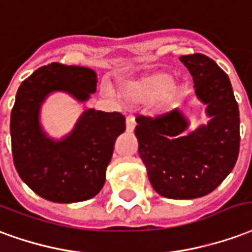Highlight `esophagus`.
I'll return each instance as SVG.
<instances>
[{"label": "esophagus", "instance_id": "obj_1", "mask_svg": "<svg viewBox=\"0 0 252 252\" xmlns=\"http://www.w3.org/2000/svg\"><path fill=\"white\" fill-rule=\"evenodd\" d=\"M134 128H135V119L131 115H128L127 118H126V130L131 133Z\"/></svg>", "mask_w": 252, "mask_h": 252}]
</instances>
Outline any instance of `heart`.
Instances as JSON below:
<instances>
[{
  "instance_id": "1",
  "label": "heart",
  "mask_w": 252,
  "mask_h": 252,
  "mask_svg": "<svg viewBox=\"0 0 252 252\" xmlns=\"http://www.w3.org/2000/svg\"><path fill=\"white\" fill-rule=\"evenodd\" d=\"M185 87V80L172 78L168 71H158L125 80L121 94L127 102L134 104L156 100V108L165 111L174 103L179 95L184 93Z\"/></svg>"
}]
</instances>
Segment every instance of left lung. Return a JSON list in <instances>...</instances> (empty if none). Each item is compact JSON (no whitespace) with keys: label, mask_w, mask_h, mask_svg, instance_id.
<instances>
[{"label":"left lung","mask_w":252,"mask_h":252,"mask_svg":"<svg viewBox=\"0 0 252 252\" xmlns=\"http://www.w3.org/2000/svg\"><path fill=\"white\" fill-rule=\"evenodd\" d=\"M193 76L197 98L211 121L185 134L183 108L157 117H137L138 153L156 192L168 199L211 193L234 169L240 146L239 107L227 73L203 53L180 58Z\"/></svg>","instance_id":"left-lung-1"}]
</instances>
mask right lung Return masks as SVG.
Masks as SVG:
<instances>
[{"instance_id": "add662e5", "label": "right lung", "mask_w": 252, "mask_h": 252, "mask_svg": "<svg viewBox=\"0 0 252 252\" xmlns=\"http://www.w3.org/2000/svg\"><path fill=\"white\" fill-rule=\"evenodd\" d=\"M91 68L51 63L24 80L10 114L13 162L34 193L53 203H78L99 193L114 144L126 128L121 113L84 111L63 141L48 138L38 122L40 106L52 91H65L80 102L96 91Z\"/></svg>"}]
</instances>
